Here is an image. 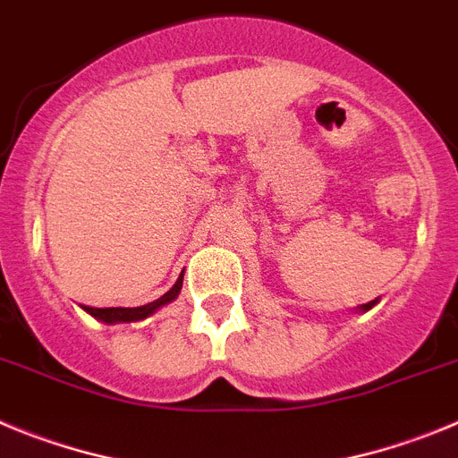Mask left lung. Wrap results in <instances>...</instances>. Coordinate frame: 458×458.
Here are the masks:
<instances>
[{"label": "left lung", "mask_w": 458, "mask_h": 458, "mask_svg": "<svg viewBox=\"0 0 458 458\" xmlns=\"http://www.w3.org/2000/svg\"><path fill=\"white\" fill-rule=\"evenodd\" d=\"M377 303H378V299L369 301V303H362V306H358V308H356V312H368V310H372V308L377 306Z\"/></svg>", "instance_id": "left-lung-1"}]
</instances>
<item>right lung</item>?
<instances>
[{
  "label": "right lung",
  "mask_w": 458,
  "mask_h": 458,
  "mask_svg": "<svg viewBox=\"0 0 458 458\" xmlns=\"http://www.w3.org/2000/svg\"><path fill=\"white\" fill-rule=\"evenodd\" d=\"M182 278L184 274H180V278L175 280V285L166 292L164 296H159L157 301H152V303H146V306L139 308H90V306H81L90 317H96L98 321H105V324H130V321H141L146 317H150L152 312H157L159 308L168 306L171 301L178 299L180 290H182Z\"/></svg>",
  "instance_id": "right-lung-1"
}]
</instances>
